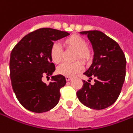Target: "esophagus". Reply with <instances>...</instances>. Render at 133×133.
Listing matches in <instances>:
<instances>
[{"label": "esophagus", "mask_w": 133, "mask_h": 133, "mask_svg": "<svg viewBox=\"0 0 133 133\" xmlns=\"http://www.w3.org/2000/svg\"><path fill=\"white\" fill-rule=\"evenodd\" d=\"M65 80H66L67 81H69L71 80V77H69V76H66L65 77Z\"/></svg>", "instance_id": "34e87169"}]
</instances>
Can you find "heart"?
I'll return each mask as SVG.
<instances>
[{
    "instance_id": "obj_1",
    "label": "heart",
    "mask_w": 133,
    "mask_h": 133,
    "mask_svg": "<svg viewBox=\"0 0 133 133\" xmlns=\"http://www.w3.org/2000/svg\"><path fill=\"white\" fill-rule=\"evenodd\" d=\"M63 44L67 50L76 51L74 60H81L83 63H89L92 58V51L87 46L86 39L78 34H71L63 41ZM50 57L55 64H59L63 58V50L60 45L54 43L51 46ZM83 65L80 61L73 63H63L57 68V72L62 76H73L76 73L81 72Z\"/></svg>"
}]
</instances>
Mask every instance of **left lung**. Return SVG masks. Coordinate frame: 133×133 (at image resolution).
<instances>
[{
    "mask_svg": "<svg viewBox=\"0 0 133 133\" xmlns=\"http://www.w3.org/2000/svg\"><path fill=\"white\" fill-rule=\"evenodd\" d=\"M87 35L94 51L93 63L83 73L95 79L91 85L83 81L76 94L89 108L103 109L113 104L119 96L126 74V58L118 43L97 30L81 31ZM90 81L89 80L88 81Z\"/></svg>",
    "mask_w": 133,
    "mask_h": 133,
    "instance_id": "1",
    "label": "left lung"
}]
</instances>
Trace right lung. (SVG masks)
<instances>
[{
    "instance_id": "add662e5",
    "label": "right lung",
    "mask_w": 133,
    "mask_h": 133,
    "mask_svg": "<svg viewBox=\"0 0 133 133\" xmlns=\"http://www.w3.org/2000/svg\"><path fill=\"white\" fill-rule=\"evenodd\" d=\"M66 31L42 28L26 34L16 44L10 57V77L13 90L25 109L36 113L57 105L60 90L66 83L62 75L52 76L47 85L44 76H50L55 66L50 57L53 42L68 36Z\"/></svg>"
}]
</instances>
